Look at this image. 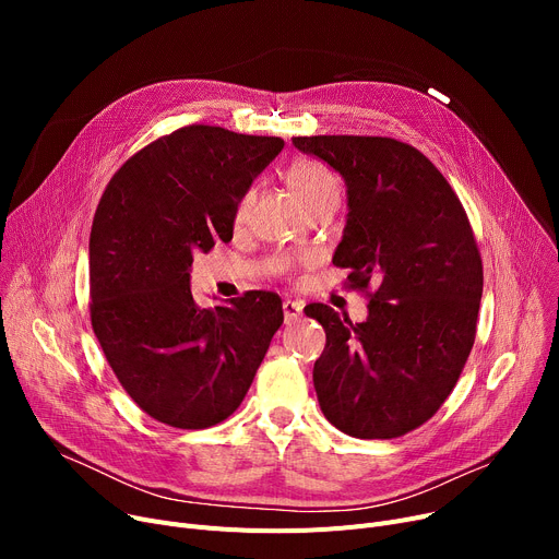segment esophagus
I'll return each mask as SVG.
<instances>
[{
	"mask_svg": "<svg viewBox=\"0 0 559 559\" xmlns=\"http://www.w3.org/2000/svg\"><path fill=\"white\" fill-rule=\"evenodd\" d=\"M283 314H285V324H292V321H297L304 314V304L285 299L283 301Z\"/></svg>",
	"mask_w": 559,
	"mask_h": 559,
	"instance_id": "1",
	"label": "esophagus"
}]
</instances>
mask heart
<instances>
[{
	"instance_id": "obj_1",
	"label": "heart",
	"mask_w": 559,
	"mask_h": 559,
	"mask_svg": "<svg viewBox=\"0 0 559 559\" xmlns=\"http://www.w3.org/2000/svg\"><path fill=\"white\" fill-rule=\"evenodd\" d=\"M287 181L299 194L301 203L306 205V211L312 209V205H317V203L340 201V194H342L340 179L333 174V169L314 158H301L297 163H292L287 169ZM253 199H255L253 190H247L242 194V199L238 201V209H235V222L247 219L251 205H253ZM281 264L283 267H289V260H283Z\"/></svg>"
}]
</instances>
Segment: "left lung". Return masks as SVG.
Returning <instances> with one entry per match:
<instances>
[{
	"label": "left lung",
	"mask_w": 559,
	"mask_h": 559,
	"mask_svg": "<svg viewBox=\"0 0 559 559\" xmlns=\"http://www.w3.org/2000/svg\"><path fill=\"white\" fill-rule=\"evenodd\" d=\"M292 142L342 174L348 215L333 264L369 299L362 324L324 304L306 308L326 331L312 371L321 413L350 437H401L442 407L472 354L483 297L472 224L413 144L378 135Z\"/></svg>",
	"instance_id": "obj_1"
}]
</instances>
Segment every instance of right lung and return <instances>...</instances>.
<instances>
[{"label":"right lung","mask_w":559,"mask_h":559,"mask_svg":"<svg viewBox=\"0 0 559 559\" xmlns=\"http://www.w3.org/2000/svg\"><path fill=\"white\" fill-rule=\"evenodd\" d=\"M272 135L190 124L112 174L91 230V321L142 413L183 430L230 417L283 324L274 292L199 308L197 251L230 242L238 201L283 150Z\"/></svg>","instance_id":"add662e5"}]
</instances>
